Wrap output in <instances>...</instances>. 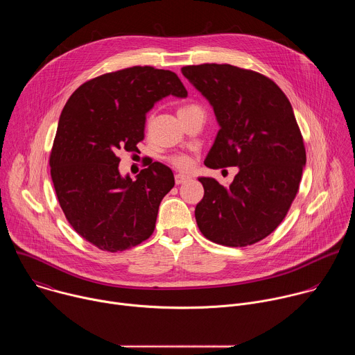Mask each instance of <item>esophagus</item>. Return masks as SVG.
<instances>
[{
	"instance_id": "obj_1",
	"label": "esophagus",
	"mask_w": 355,
	"mask_h": 355,
	"mask_svg": "<svg viewBox=\"0 0 355 355\" xmlns=\"http://www.w3.org/2000/svg\"><path fill=\"white\" fill-rule=\"evenodd\" d=\"M188 180H189V177L185 175V174H177V175H175V184H177V185L184 184V182L188 181Z\"/></svg>"
}]
</instances>
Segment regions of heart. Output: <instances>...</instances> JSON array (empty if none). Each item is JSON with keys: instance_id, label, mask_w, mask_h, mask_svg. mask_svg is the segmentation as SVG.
Segmentation results:
<instances>
[{"instance_id": "b5f03b06", "label": "heart", "mask_w": 355, "mask_h": 355, "mask_svg": "<svg viewBox=\"0 0 355 355\" xmlns=\"http://www.w3.org/2000/svg\"><path fill=\"white\" fill-rule=\"evenodd\" d=\"M193 108H198V107H195V105H185V107L180 108V111H178V112L189 111V110H193ZM170 162H171V164H173L175 168H178V170H189V168H191V166H192V160H191V157H188V156H185V155H177V156H173V157L170 159Z\"/></svg>"}]
</instances>
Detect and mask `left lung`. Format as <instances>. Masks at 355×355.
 Here are the masks:
<instances>
[{"instance_id":"left-lung-1","label":"left lung","mask_w":355,"mask_h":355,"mask_svg":"<svg viewBox=\"0 0 355 355\" xmlns=\"http://www.w3.org/2000/svg\"><path fill=\"white\" fill-rule=\"evenodd\" d=\"M181 71L209 101L220 128L205 166L239 167L227 187L198 178L205 189L195 208L198 227L222 245L254 244L286 216L306 164L292 105L272 80L256 71L215 63Z\"/></svg>"}]
</instances>
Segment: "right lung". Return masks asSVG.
Returning a JSON list of instances; mask_svg holds the SVG:
<instances>
[{
	"label": "right lung",
	"instance_id": "right-lung-1",
	"mask_svg": "<svg viewBox=\"0 0 355 355\" xmlns=\"http://www.w3.org/2000/svg\"><path fill=\"white\" fill-rule=\"evenodd\" d=\"M168 95H188L175 73L135 66L84 83L62 111L50 174L69 223L101 250L123 251L155 232L174 174L155 162L136 180L122 177L118 155L137 148L146 114Z\"/></svg>",
	"mask_w": 355,
	"mask_h": 355
}]
</instances>
